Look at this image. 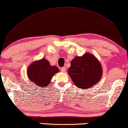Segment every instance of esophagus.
I'll list each match as a JSON object with an SVG mask.
<instances>
[{
  "mask_svg": "<svg viewBox=\"0 0 128 128\" xmlns=\"http://www.w3.org/2000/svg\"><path fill=\"white\" fill-rule=\"evenodd\" d=\"M60 70H61L62 72H65L66 70V68H64V67H63V68H60Z\"/></svg>",
  "mask_w": 128,
  "mask_h": 128,
  "instance_id": "esophagus-1",
  "label": "esophagus"
}]
</instances>
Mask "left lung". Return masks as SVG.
Here are the masks:
<instances>
[{"instance_id": "1", "label": "left lung", "mask_w": 128, "mask_h": 128, "mask_svg": "<svg viewBox=\"0 0 128 128\" xmlns=\"http://www.w3.org/2000/svg\"><path fill=\"white\" fill-rule=\"evenodd\" d=\"M68 72L76 87L88 89L101 80L102 68L95 56L86 52L81 56H76L72 60Z\"/></svg>"}]
</instances>
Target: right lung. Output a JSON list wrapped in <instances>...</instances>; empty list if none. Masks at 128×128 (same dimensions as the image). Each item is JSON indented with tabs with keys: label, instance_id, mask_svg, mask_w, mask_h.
I'll use <instances>...</instances> for the list:
<instances>
[{
	"label": "right lung",
	"instance_id": "add662e5",
	"mask_svg": "<svg viewBox=\"0 0 128 128\" xmlns=\"http://www.w3.org/2000/svg\"><path fill=\"white\" fill-rule=\"evenodd\" d=\"M56 66H51L48 60L42 58L35 60L27 68V74L31 82L39 87H46L50 83L52 76L59 72Z\"/></svg>",
	"mask_w": 128,
	"mask_h": 128
}]
</instances>
